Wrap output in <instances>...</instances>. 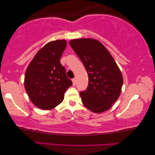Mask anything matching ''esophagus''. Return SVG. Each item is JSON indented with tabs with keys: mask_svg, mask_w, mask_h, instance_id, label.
Instances as JSON below:
<instances>
[{
	"mask_svg": "<svg viewBox=\"0 0 155 155\" xmlns=\"http://www.w3.org/2000/svg\"><path fill=\"white\" fill-rule=\"evenodd\" d=\"M72 81H73V85H75V84H76V78H73V79L72 80Z\"/></svg>",
	"mask_w": 155,
	"mask_h": 155,
	"instance_id": "esophagus-1",
	"label": "esophagus"
}]
</instances>
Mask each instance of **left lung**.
<instances>
[{
    "label": "left lung",
    "mask_w": 155,
    "mask_h": 155,
    "mask_svg": "<svg viewBox=\"0 0 155 155\" xmlns=\"http://www.w3.org/2000/svg\"><path fill=\"white\" fill-rule=\"evenodd\" d=\"M70 45L81 59L89 77L86 90L80 92L82 102L96 114L109 110L119 97L124 78L107 48L94 39H75Z\"/></svg>",
    "instance_id": "left-lung-1"
}]
</instances>
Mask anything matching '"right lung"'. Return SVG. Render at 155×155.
I'll list each match as a JSON object with an SVG mask.
<instances>
[{
    "label": "right lung",
    "instance_id": "obj_1",
    "mask_svg": "<svg viewBox=\"0 0 155 155\" xmlns=\"http://www.w3.org/2000/svg\"><path fill=\"white\" fill-rule=\"evenodd\" d=\"M66 45L65 39L48 42L36 54L26 70L25 90L39 109L50 110L60 104L65 91L73 84L60 62Z\"/></svg>",
    "mask_w": 155,
    "mask_h": 155
}]
</instances>
